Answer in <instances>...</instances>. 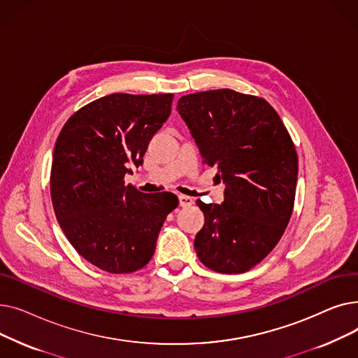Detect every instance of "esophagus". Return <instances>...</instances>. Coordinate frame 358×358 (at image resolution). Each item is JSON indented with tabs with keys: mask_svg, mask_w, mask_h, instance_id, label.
I'll return each instance as SVG.
<instances>
[{
	"mask_svg": "<svg viewBox=\"0 0 358 358\" xmlns=\"http://www.w3.org/2000/svg\"><path fill=\"white\" fill-rule=\"evenodd\" d=\"M178 200H180V206H181V208H189V206H192V204L194 203V200H193L192 197L184 196V194L178 196Z\"/></svg>",
	"mask_w": 358,
	"mask_h": 358,
	"instance_id": "obj_1",
	"label": "esophagus"
}]
</instances>
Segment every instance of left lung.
<instances>
[{
  "mask_svg": "<svg viewBox=\"0 0 358 358\" xmlns=\"http://www.w3.org/2000/svg\"><path fill=\"white\" fill-rule=\"evenodd\" d=\"M203 162L217 166L222 204L197 200L204 224L194 239L203 264L239 274L264 259L283 236L294 206L297 154L277 111L264 99L229 88L178 100Z\"/></svg>",
  "mask_w": 358,
  "mask_h": 358,
  "instance_id": "left-lung-1",
  "label": "left lung"
}]
</instances>
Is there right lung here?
Segmentation results:
<instances>
[{"instance_id":"obj_1","label":"right lung","mask_w":358,"mask_h":358,"mask_svg":"<svg viewBox=\"0 0 358 358\" xmlns=\"http://www.w3.org/2000/svg\"><path fill=\"white\" fill-rule=\"evenodd\" d=\"M174 94H110L66 120L56 139L50 196L56 219L77 252L111 274L143 268L177 206L173 193L124 185L150 139L171 115Z\"/></svg>"}]
</instances>
